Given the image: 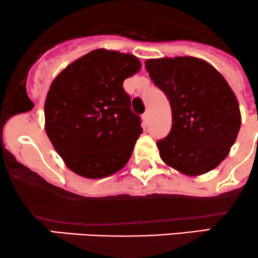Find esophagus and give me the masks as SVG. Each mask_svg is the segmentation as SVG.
I'll list each match as a JSON object with an SVG mask.
<instances>
[{
    "label": "esophagus",
    "mask_w": 258,
    "mask_h": 258,
    "mask_svg": "<svg viewBox=\"0 0 258 258\" xmlns=\"http://www.w3.org/2000/svg\"><path fill=\"white\" fill-rule=\"evenodd\" d=\"M149 119H150V112L146 111V112H145V113L143 114V120H144V121H149Z\"/></svg>",
    "instance_id": "obj_1"
}]
</instances>
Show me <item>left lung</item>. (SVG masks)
I'll use <instances>...</instances> for the list:
<instances>
[{
	"mask_svg": "<svg viewBox=\"0 0 258 258\" xmlns=\"http://www.w3.org/2000/svg\"><path fill=\"white\" fill-rule=\"evenodd\" d=\"M145 68L172 107V129L157 143L161 160L190 176L218 167L241 125L238 98L224 77L191 56L146 59Z\"/></svg>",
	"mask_w": 258,
	"mask_h": 258,
	"instance_id": "obj_1",
	"label": "left lung"
}]
</instances>
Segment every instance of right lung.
<instances>
[{
	"mask_svg": "<svg viewBox=\"0 0 258 258\" xmlns=\"http://www.w3.org/2000/svg\"><path fill=\"white\" fill-rule=\"evenodd\" d=\"M141 69L138 57L97 48L67 66L45 101V130L75 174L106 178L128 163L143 133L123 82Z\"/></svg>",
	"mask_w": 258,
	"mask_h": 258,
	"instance_id": "1",
	"label": "right lung"
}]
</instances>
